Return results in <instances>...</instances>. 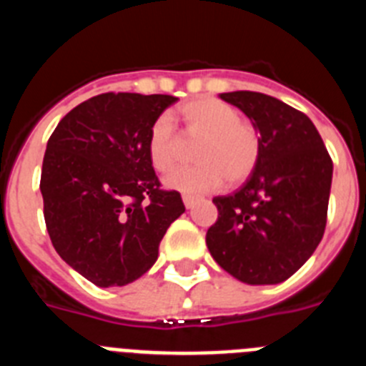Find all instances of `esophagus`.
<instances>
[{
    "mask_svg": "<svg viewBox=\"0 0 366 366\" xmlns=\"http://www.w3.org/2000/svg\"><path fill=\"white\" fill-rule=\"evenodd\" d=\"M196 202H198V198H194V196H189V194L183 196V204H185L187 209H192V207H194Z\"/></svg>",
    "mask_w": 366,
    "mask_h": 366,
    "instance_id": "esophagus-1",
    "label": "esophagus"
}]
</instances>
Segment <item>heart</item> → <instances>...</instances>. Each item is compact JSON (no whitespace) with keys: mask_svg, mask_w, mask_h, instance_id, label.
<instances>
[{"mask_svg":"<svg viewBox=\"0 0 366 366\" xmlns=\"http://www.w3.org/2000/svg\"><path fill=\"white\" fill-rule=\"evenodd\" d=\"M187 135L202 139L196 149L198 167L179 168L164 177V187L189 196L240 183L254 172L261 155V139L233 105L217 98H198L177 109ZM148 157L157 172H168L181 157V140L168 117L153 122L148 135Z\"/></svg>","mask_w":366,"mask_h":366,"instance_id":"obj_1","label":"heart"}]
</instances>
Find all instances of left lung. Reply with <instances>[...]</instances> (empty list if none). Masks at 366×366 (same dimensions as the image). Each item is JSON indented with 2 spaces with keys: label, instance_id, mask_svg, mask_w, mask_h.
Wrapping results in <instances>:
<instances>
[{
  "label": "left lung",
  "instance_id": "left-lung-1",
  "mask_svg": "<svg viewBox=\"0 0 366 366\" xmlns=\"http://www.w3.org/2000/svg\"><path fill=\"white\" fill-rule=\"evenodd\" d=\"M249 118L261 155L246 183L217 196L207 248L227 274L248 285H277L322 240L333 162L304 112L261 92L220 94Z\"/></svg>",
  "mask_w": 366,
  "mask_h": 366
}]
</instances>
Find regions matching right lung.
Masks as SVG:
<instances>
[{
    "label": "right lung",
    "mask_w": 366,
    "mask_h": 366,
    "mask_svg": "<svg viewBox=\"0 0 366 366\" xmlns=\"http://www.w3.org/2000/svg\"><path fill=\"white\" fill-rule=\"evenodd\" d=\"M177 98L107 92L59 122L42 162L40 192L53 248L98 287H124L157 261L170 224L185 213L161 190L148 157L153 122Z\"/></svg>",
    "instance_id": "obj_1"
}]
</instances>
